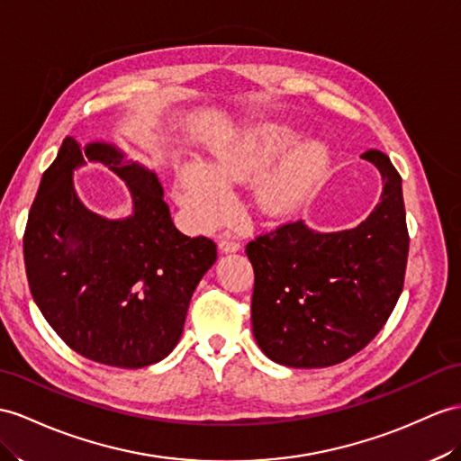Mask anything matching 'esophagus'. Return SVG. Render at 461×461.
Returning a JSON list of instances; mask_svg holds the SVG:
<instances>
[{"label":"esophagus","instance_id":"esophagus-1","mask_svg":"<svg viewBox=\"0 0 461 461\" xmlns=\"http://www.w3.org/2000/svg\"><path fill=\"white\" fill-rule=\"evenodd\" d=\"M219 249L221 252L229 254V252H239L240 250V242L232 237L229 232H222L219 237Z\"/></svg>","mask_w":461,"mask_h":461}]
</instances>
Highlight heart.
Returning a JSON list of instances; mask_svg holds the SVG:
<instances>
[{"label": "heart", "mask_w": 461, "mask_h": 461, "mask_svg": "<svg viewBox=\"0 0 461 461\" xmlns=\"http://www.w3.org/2000/svg\"><path fill=\"white\" fill-rule=\"evenodd\" d=\"M291 140L294 132L287 129L262 127L242 134L237 140L215 146L207 166L194 162L179 170L174 184L177 205L195 227H215L230 207L229 185L259 177ZM329 162L327 144L319 140L299 144L272 172L258 179L252 192L254 203L264 215H287L305 201Z\"/></svg>", "instance_id": "heart-1"}]
</instances>
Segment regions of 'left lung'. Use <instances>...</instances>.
<instances>
[{
	"label": "left lung",
	"instance_id": "obj_1",
	"mask_svg": "<svg viewBox=\"0 0 461 461\" xmlns=\"http://www.w3.org/2000/svg\"><path fill=\"white\" fill-rule=\"evenodd\" d=\"M362 158L379 170L384 192L357 227L319 232L297 221L246 246L252 332L276 364H340L374 340L397 305L409 256L401 176L384 152Z\"/></svg>",
	"mask_w": 461,
	"mask_h": 461
}]
</instances>
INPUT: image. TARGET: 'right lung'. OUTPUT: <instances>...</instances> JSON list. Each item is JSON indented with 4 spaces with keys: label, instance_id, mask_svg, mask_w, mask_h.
Masks as SVG:
<instances>
[{
    "label": "right lung",
    "instance_id": "1",
    "mask_svg": "<svg viewBox=\"0 0 461 461\" xmlns=\"http://www.w3.org/2000/svg\"><path fill=\"white\" fill-rule=\"evenodd\" d=\"M86 161L126 182L129 216L107 220L83 205L73 172ZM23 254L32 299L54 332L87 360L137 369L164 360L182 339L217 246L174 227L156 172L111 142L66 137L32 201Z\"/></svg>",
    "mask_w": 461,
    "mask_h": 461
}]
</instances>
